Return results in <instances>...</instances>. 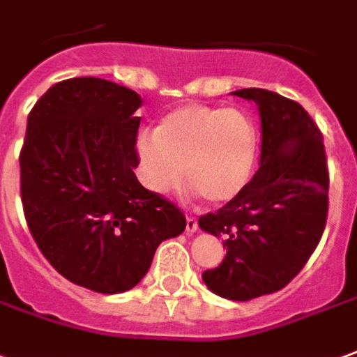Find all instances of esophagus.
Here are the masks:
<instances>
[{
	"label": "esophagus",
	"mask_w": 357,
	"mask_h": 357,
	"mask_svg": "<svg viewBox=\"0 0 357 357\" xmlns=\"http://www.w3.org/2000/svg\"><path fill=\"white\" fill-rule=\"evenodd\" d=\"M198 231V219L196 217H192V215H188L186 217V232L188 234H192V232Z\"/></svg>",
	"instance_id": "34e87169"
}]
</instances>
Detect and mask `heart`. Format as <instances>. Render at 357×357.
Instances as JSON below:
<instances>
[{
  "mask_svg": "<svg viewBox=\"0 0 357 357\" xmlns=\"http://www.w3.org/2000/svg\"><path fill=\"white\" fill-rule=\"evenodd\" d=\"M257 144V126L246 111L183 105L161 119L153 136H140L136 151L151 192L173 194L188 176L209 202L225 204L250 183Z\"/></svg>",
  "mask_w": 357,
  "mask_h": 357,
  "instance_id": "b5f03b06",
  "label": "heart"
}]
</instances>
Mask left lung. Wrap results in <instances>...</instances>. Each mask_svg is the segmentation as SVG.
I'll return each mask as SVG.
<instances>
[{
    "label": "left lung",
    "mask_w": 357,
    "mask_h": 357,
    "mask_svg": "<svg viewBox=\"0 0 357 357\" xmlns=\"http://www.w3.org/2000/svg\"><path fill=\"white\" fill-rule=\"evenodd\" d=\"M232 93L259 109V169L236 198L199 217V229L227 248L221 265L202 279L217 296L248 302L287 287L317 248L327 223L328 169L323 134L300 103L264 88Z\"/></svg>",
    "instance_id": "left-lung-1"
}]
</instances>
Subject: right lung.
Returning <instances> with one entry per match:
<instances>
[{"instance_id": "1", "label": "right lung", "mask_w": 357, "mask_h": 357, "mask_svg": "<svg viewBox=\"0 0 357 357\" xmlns=\"http://www.w3.org/2000/svg\"><path fill=\"white\" fill-rule=\"evenodd\" d=\"M140 96L109 80L69 78L32 107L21 150L30 234L65 279L102 294L136 287L158 246L184 231L169 199L134 169Z\"/></svg>"}]
</instances>
